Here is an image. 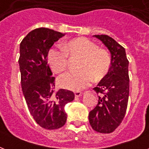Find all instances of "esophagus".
I'll list each match as a JSON object with an SVG mask.
<instances>
[{
  "label": "esophagus",
  "instance_id": "34e87169",
  "mask_svg": "<svg viewBox=\"0 0 149 149\" xmlns=\"http://www.w3.org/2000/svg\"><path fill=\"white\" fill-rule=\"evenodd\" d=\"M75 97L76 98H78L80 96H82V93L81 92H75Z\"/></svg>",
  "mask_w": 149,
  "mask_h": 149
}]
</instances>
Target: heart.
I'll return each mask as SVG.
<instances>
[{
    "label": "heart",
    "mask_w": 149,
    "mask_h": 149,
    "mask_svg": "<svg viewBox=\"0 0 149 149\" xmlns=\"http://www.w3.org/2000/svg\"><path fill=\"white\" fill-rule=\"evenodd\" d=\"M63 49H51L48 60L52 70L61 72L67 68L68 56L81 58L79 72H68L58 77V83L63 88L79 91L88 86L93 79L99 81L111 68V56L106 50L86 38H77L62 45Z\"/></svg>",
    "instance_id": "1"
}]
</instances>
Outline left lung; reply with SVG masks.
I'll use <instances>...</instances> for the list:
<instances>
[{"label":"left lung","instance_id":"1","mask_svg":"<svg viewBox=\"0 0 149 149\" xmlns=\"http://www.w3.org/2000/svg\"><path fill=\"white\" fill-rule=\"evenodd\" d=\"M93 36L109 50L111 65L107 74L93 88L99 93L98 103L89 113V121L94 131L108 134L120 125L126 113L129 96V62L125 48L113 38L105 35Z\"/></svg>","mask_w":149,"mask_h":149}]
</instances>
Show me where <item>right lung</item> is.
Segmentation results:
<instances>
[{"instance_id": "1", "label": "right lung", "mask_w": 149, "mask_h": 149, "mask_svg": "<svg viewBox=\"0 0 149 149\" xmlns=\"http://www.w3.org/2000/svg\"><path fill=\"white\" fill-rule=\"evenodd\" d=\"M64 36L40 28L30 31L20 44L18 63L24 99L34 120L48 130L58 129L65 125V104L75 97L70 91H55V77L47 61L50 48Z\"/></svg>"}]
</instances>
